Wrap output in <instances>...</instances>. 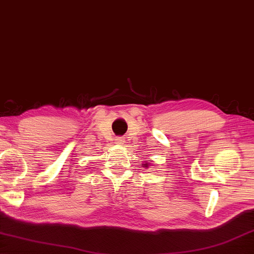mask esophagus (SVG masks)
Here are the masks:
<instances>
[{"label": "esophagus", "mask_w": 254, "mask_h": 254, "mask_svg": "<svg viewBox=\"0 0 254 254\" xmlns=\"http://www.w3.org/2000/svg\"><path fill=\"white\" fill-rule=\"evenodd\" d=\"M115 142H117V143H120V144H123V143H124V140H123V139H121V137H117V139H115Z\"/></svg>", "instance_id": "34e87169"}]
</instances>
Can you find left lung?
I'll list each match as a JSON object with an SVG mask.
<instances>
[{"label":"left lung","mask_w":254,"mask_h":254,"mask_svg":"<svg viewBox=\"0 0 254 254\" xmlns=\"http://www.w3.org/2000/svg\"><path fill=\"white\" fill-rule=\"evenodd\" d=\"M149 165H150L149 162H145L144 164H142V167H143V168H149Z\"/></svg>","instance_id":"8db88e82"}]
</instances>
